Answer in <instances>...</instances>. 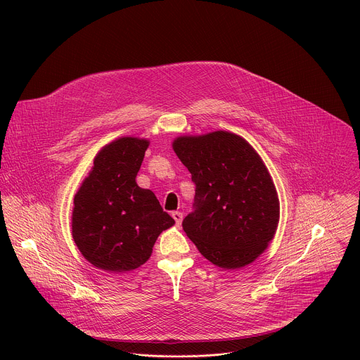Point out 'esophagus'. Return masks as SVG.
Listing matches in <instances>:
<instances>
[{"label": "esophagus", "mask_w": 360, "mask_h": 360, "mask_svg": "<svg viewBox=\"0 0 360 360\" xmlns=\"http://www.w3.org/2000/svg\"><path fill=\"white\" fill-rule=\"evenodd\" d=\"M172 217L175 220V223L179 226L182 223V219H184V214L181 212H172Z\"/></svg>", "instance_id": "obj_1"}]
</instances>
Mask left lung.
<instances>
[{"mask_svg": "<svg viewBox=\"0 0 360 360\" xmlns=\"http://www.w3.org/2000/svg\"><path fill=\"white\" fill-rule=\"evenodd\" d=\"M174 151L192 174L193 212L182 221L199 252L224 269L251 264L274 238L279 199L257 151L240 136L178 137Z\"/></svg>", "mask_w": 360, "mask_h": 360, "instance_id": "1", "label": "left lung"}]
</instances>
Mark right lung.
Instances as JSON below:
<instances>
[{
	"mask_svg": "<svg viewBox=\"0 0 360 360\" xmlns=\"http://www.w3.org/2000/svg\"><path fill=\"white\" fill-rule=\"evenodd\" d=\"M148 141L122 137L105 146L74 196L72 238L84 258L108 272L133 271L175 221L155 195L136 184Z\"/></svg>",
	"mask_w": 360,
	"mask_h": 360,
	"instance_id": "right-lung-1",
	"label": "right lung"
}]
</instances>
